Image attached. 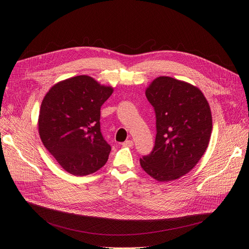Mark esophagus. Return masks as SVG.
<instances>
[{
	"instance_id": "1",
	"label": "esophagus",
	"mask_w": 249,
	"mask_h": 249,
	"mask_svg": "<svg viewBox=\"0 0 249 249\" xmlns=\"http://www.w3.org/2000/svg\"><path fill=\"white\" fill-rule=\"evenodd\" d=\"M122 145H123V146H126V148H132V146H133V142L130 141V140L125 141V142L122 143Z\"/></svg>"
}]
</instances>
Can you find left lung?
Listing matches in <instances>:
<instances>
[{
	"instance_id": "8db88e82",
	"label": "left lung",
	"mask_w": 249,
	"mask_h": 249,
	"mask_svg": "<svg viewBox=\"0 0 249 249\" xmlns=\"http://www.w3.org/2000/svg\"><path fill=\"white\" fill-rule=\"evenodd\" d=\"M156 113L155 146L141 158L142 168L160 182L190 172L204 155L213 131V117L202 91L171 77L156 78L145 90Z\"/></svg>"
}]
</instances>
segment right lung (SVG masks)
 Masks as SVG:
<instances>
[{"label": "right lung", "mask_w": 249, "mask_h": 249, "mask_svg": "<svg viewBox=\"0 0 249 249\" xmlns=\"http://www.w3.org/2000/svg\"><path fill=\"white\" fill-rule=\"evenodd\" d=\"M86 75L56 83L46 93L38 127L41 141L60 166L76 177L107 163L110 145L100 132V107L113 93Z\"/></svg>", "instance_id": "1"}]
</instances>
